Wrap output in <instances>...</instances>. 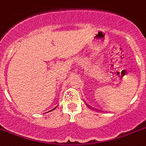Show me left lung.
I'll list each match as a JSON object with an SVG mask.
<instances>
[{
	"label": "left lung",
	"mask_w": 146,
	"mask_h": 146,
	"mask_svg": "<svg viewBox=\"0 0 146 146\" xmlns=\"http://www.w3.org/2000/svg\"><path fill=\"white\" fill-rule=\"evenodd\" d=\"M88 107H89V106H88Z\"/></svg>",
	"instance_id": "1"
}]
</instances>
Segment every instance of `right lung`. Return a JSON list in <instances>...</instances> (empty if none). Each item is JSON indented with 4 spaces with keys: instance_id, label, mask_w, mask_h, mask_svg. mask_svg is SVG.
Returning <instances> with one entry per match:
<instances>
[{
    "instance_id": "1",
    "label": "right lung",
    "mask_w": 146,
    "mask_h": 146,
    "mask_svg": "<svg viewBox=\"0 0 146 146\" xmlns=\"http://www.w3.org/2000/svg\"><path fill=\"white\" fill-rule=\"evenodd\" d=\"M53 108V109H55V108ZM53 109H52V110H50V111H53Z\"/></svg>"
}]
</instances>
